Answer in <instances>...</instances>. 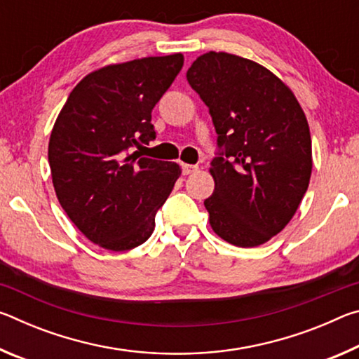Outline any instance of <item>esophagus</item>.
Segmentation results:
<instances>
[{
  "label": "esophagus",
  "instance_id": "obj_1",
  "mask_svg": "<svg viewBox=\"0 0 359 359\" xmlns=\"http://www.w3.org/2000/svg\"><path fill=\"white\" fill-rule=\"evenodd\" d=\"M194 171H198V166L196 165H182V174L184 175H188V174H191V172H194Z\"/></svg>",
  "mask_w": 359,
  "mask_h": 359
}]
</instances>
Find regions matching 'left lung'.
Returning <instances> with one entry per match:
<instances>
[{"label": "left lung", "mask_w": 359, "mask_h": 359, "mask_svg": "<svg viewBox=\"0 0 359 359\" xmlns=\"http://www.w3.org/2000/svg\"><path fill=\"white\" fill-rule=\"evenodd\" d=\"M187 81L218 135L215 190L204 201L210 226L236 247L264 244L293 218L311 182L306 114L276 74L226 52L198 57Z\"/></svg>", "instance_id": "8db88e82"}]
</instances>
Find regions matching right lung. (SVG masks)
<instances>
[{"label":"right lung","instance_id":"add662e5","mask_svg":"<svg viewBox=\"0 0 359 359\" xmlns=\"http://www.w3.org/2000/svg\"><path fill=\"white\" fill-rule=\"evenodd\" d=\"M184 55L147 57L90 72L69 93L48 141L57 198L85 238L106 250L144 244L180 175L177 163L130 151L155 139L151 109Z\"/></svg>","mask_w":359,"mask_h":359}]
</instances>
